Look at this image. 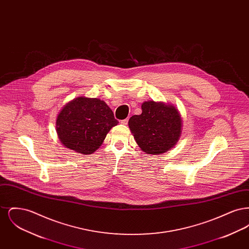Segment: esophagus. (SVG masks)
I'll return each instance as SVG.
<instances>
[{
    "label": "esophagus",
    "instance_id": "obj_1",
    "mask_svg": "<svg viewBox=\"0 0 249 249\" xmlns=\"http://www.w3.org/2000/svg\"><path fill=\"white\" fill-rule=\"evenodd\" d=\"M128 121H129V119H122V120L120 121V123L123 124V125H127V124H128Z\"/></svg>",
    "mask_w": 249,
    "mask_h": 249
}]
</instances>
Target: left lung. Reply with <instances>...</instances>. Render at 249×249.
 Segmentation results:
<instances>
[{
  "mask_svg": "<svg viewBox=\"0 0 249 249\" xmlns=\"http://www.w3.org/2000/svg\"><path fill=\"white\" fill-rule=\"evenodd\" d=\"M129 127L143 152L159 155L177 144L182 132V119L174 106L147 101L142 104V114L130 118Z\"/></svg>",
  "mask_w": 249,
  "mask_h": 249,
  "instance_id": "obj_1",
  "label": "left lung"
}]
</instances>
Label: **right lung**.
<instances>
[{"mask_svg":"<svg viewBox=\"0 0 249 249\" xmlns=\"http://www.w3.org/2000/svg\"><path fill=\"white\" fill-rule=\"evenodd\" d=\"M119 121L104 101L77 97L67 103L57 117L56 130L61 143L77 153L92 154Z\"/></svg>","mask_w":249,"mask_h":249,"instance_id":"obj_1","label":"right lung"}]
</instances>
